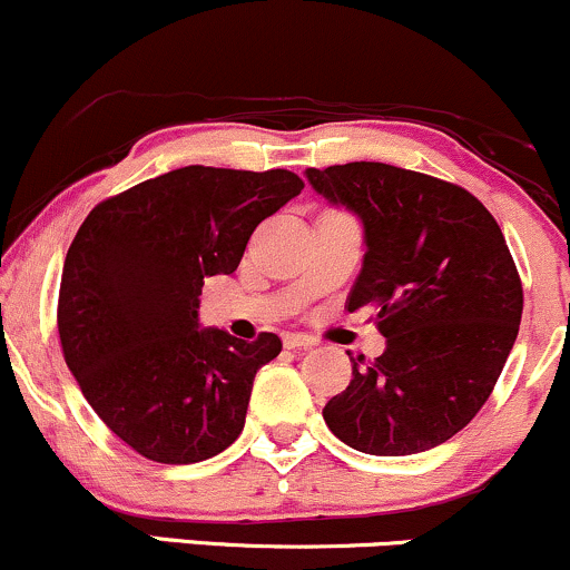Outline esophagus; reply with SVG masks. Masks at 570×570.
I'll use <instances>...</instances> for the list:
<instances>
[{
    "mask_svg": "<svg viewBox=\"0 0 570 570\" xmlns=\"http://www.w3.org/2000/svg\"><path fill=\"white\" fill-rule=\"evenodd\" d=\"M285 350H309V346L317 344L312 336H304V333H283Z\"/></svg>",
    "mask_w": 570,
    "mask_h": 570,
    "instance_id": "obj_1",
    "label": "esophagus"
}]
</instances>
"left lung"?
<instances>
[{"label":"left lung","instance_id":"1","mask_svg":"<svg viewBox=\"0 0 570 570\" xmlns=\"http://www.w3.org/2000/svg\"><path fill=\"white\" fill-rule=\"evenodd\" d=\"M363 226L350 312L373 306L386 350L352 357L323 416L341 443L411 456L464 430L497 386L523 317V287L497 218L461 186L384 163L306 167Z\"/></svg>","mask_w":570,"mask_h":570}]
</instances>
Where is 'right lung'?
<instances>
[{
    "mask_svg": "<svg viewBox=\"0 0 570 570\" xmlns=\"http://www.w3.org/2000/svg\"><path fill=\"white\" fill-rule=\"evenodd\" d=\"M301 189L291 170L189 165L106 199L79 226L60 277V346L92 411L140 456L197 464L239 438L253 379L283 341L203 327L199 296Z\"/></svg>",
    "mask_w": 570,
    "mask_h": 570,
    "instance_id": "add662e5",
    "label": "right lung"
}]
</instances>
